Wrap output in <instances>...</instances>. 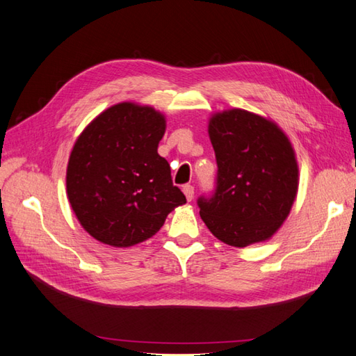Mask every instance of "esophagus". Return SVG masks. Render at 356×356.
<instances>
[{
	"label": "esophagus",
	"mask_w": 356,
	"mask_h": 356,
	"mask_svg": "<svg viewBox=\"0 0 356 356\" xmlns=\"http://www.w3.org/2000/svg\"><path fill=\"white\" fill-rule=\"evenodd\" d=\"M184 194L186 195L188 202H191L194 198V186L193 185H185L184 186Z\"/></svg>",
	"instance_id": "1"
}]
</instances>
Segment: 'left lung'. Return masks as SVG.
<instances>
[{"instance_id": "8db88e82", "label": "left lung", "mask_w": 356, "mask_h": 356, "mask_svg": "<svg viewBox=\"0 0 356 356\" xmlns=\"http://www.w3.org/2000/svg\"><path fill=\"white\" fill-rule=\"evenodd\" d=\"M217 186L197 200L204 225L220 241L247 247L266 241L286 220L299 188L290 139L277 124L243 109L209 120Z\"/></svg>"}]
</instances>
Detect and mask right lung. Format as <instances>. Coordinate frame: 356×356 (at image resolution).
Returning <instances> with one entry per match:
<instances>
[{
    "mask_svg": "<svg viewBox=\"0 0 356 356\" xmlns=\"http://www.w3.org/2000/svg\"><path fill=\"white\" fill-rule=\"evenodd\" d=\"M165 117L150 106L118 103L81 131L68 161L66 193L86 232L130 247L152 238L186 203L158 153Z\"/></svg>",
    "mask_w": 356,
    "mask_h": 356,
    "instance_id": "obj_1",
    "label": "right lung"
}]
</instances>
